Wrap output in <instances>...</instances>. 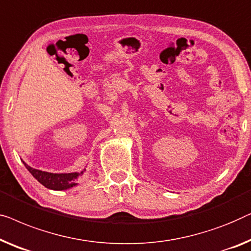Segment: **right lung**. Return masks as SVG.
<instances>
[{"mask_svg": "<svg viewBox=\"0 0 251 251\" xmlns=\"http://www.w3.org/2000/svg\"><path fill=\"white\" fill-rule=\"evenodd\" d=\"M27 170L32 174L38 182H41L43 186L52 189V190H67L69 188L77 186V181L79 176H82L83 172L80 173H49L44 171L32 169L24 162Z\"/></svg>", "mask_w": 251, "mask_h": 251, "instance_id": "right-lung-1", "label": "right lung"}]
</instances>
